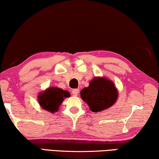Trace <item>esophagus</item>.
Wrapping results in <instances>:
<instances>
[{
    "mask_svg": "<svg viewBox=\"0 0 159 159\" xmlns=\"http://www.w3.org/2000/svg\"><path fill=\"white\" fill-rule=\"evenodd\" d=\"M71 92H72V94L74 95H75V96H77V95L79 94L80 90H78V89H74V90H72V91H71Z\"/></svg>",
    "mask_w": 159,
    "mask_h": 159,
    "instance_id": "34e87169",
    "label": "esophagus"
}]
</instances>
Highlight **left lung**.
<instances>
[{"mask_svg":"<svg viewBox=\"0 0 159 159\" xmlns=\"http://www.w3.org/2000/svg\"><path fill=\"white\" fill-rule=\"evenodd\" d=\"M80 96L93 112H100L116 103L119 93L111 80L105 77H96L91 80L88 87L80 91Z\"/></svg>","mask_w":159,"mask_h":159,"instance_id":"8db88e82","label":"left lung"}]
</instances>
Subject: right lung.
Returning <instances> with one entry per match:
<instances>
[{"label":"right lung","instance_id":"add662e5","mask_svg":"<svg viewBox=\"0 0 159 159\" xmlns=\"http://www.w3.org/2000/svg\"><path fill=\"white\" fill-rule=\"evenodd\" d=\"M69 97H70L69 91L56 87H51L39 93L38 101L43 109L53 114L58 111L64 99Z\"/></svg>","mask_w":159,"mask_h":159}]
</instances>
